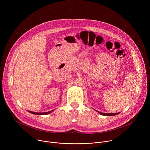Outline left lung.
<instances>
[{"mask_svg":"<svg viewBox=\"0 0 150 150\" xmlns=\"http://www.w3.org/2000/svg\"><path fill=\"white\" fill-rule=\"evenodd\" d=\"M98 113H99L100 115H103V116H115L116 115H118L120 112L119 113H102V112H100L98 111H97Z\"/></svg>","mask_w":150,"mask_h":150,"instance_id":"obj_1","label":"left lung"}]
</instances>
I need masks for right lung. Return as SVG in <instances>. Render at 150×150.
I'll use <instances>...</instances> for the list:
<instances>
[{
	"mask_svg": "<svg viewBox=\"0 0 150 150\" xmlns=\"http://www.w3.org/2000/svg\"><path fill=\"white\" fill-rule=\"evenodd\" d=\"M53 110H51V111H49V112H43V113H37V112H31V111H29L28 110V112L31 113H33V114H34V115H48V114H50V113H52Z\"/></svg>",
	"mask_w": 150,
	"mask_h": 150,
	"instance_id": "1",
	"label": "right lung"
}]
</instances>
